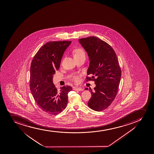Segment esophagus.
<instances>
[{"instance_id": "1", "label": "esophagus", "mask_w": 154, "mask_h": 154, "mask_svg": "<svg viewBox=\"0 0 154 154\" xmlns=\"http://www.w3.org/2000/svg\"><path fill=\"white\" fill-rule=\"evenodd\" d=\"M73 90H78V91H82L83 90V89L81 87H73Z\"/></svg>"}]
</instances>
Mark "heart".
Instances as JSON below:
<instances>
[{
    "mask_svg": "<svg viewBox=\"0 0 154 154\" xmlns=\"http://www.w3.org/2000/svg\"><path fill=\"white\" fill-rule=\"evenodd\" d=\"M84 54H85V52L81 48L76 49L74 50V52H73L74 57H79L80 55H84ZM73 80L75 82H78L80 81V77L79 76H74Z\"/></svg>",
    "mask_w": 154,
    "mask_h": 154,
    "instance_id": "1",
    "label": "heart"
}]
</instances>
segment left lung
Masks as SVG:
<instances>
[{
  "label": "left lung",
  "instance_id": "left-lung-1",
  "mask_svg": "<svg viewBox=\"0 0 154 154\" xmlns=\"http://www.w3.org/2000/svg\"><path fill=\"white\" fill-rule=\"evenodd\" d=\"M86 50L90 61L86 81H94L96 86L90 89L91 97L88 106L100 112L110 106L117 96L121 70L116 53L112 47L95 36L79 39ZM88 90V88H85Z\"/></svg>",
  "mask_w": 154,
  "mask_h": 154
}]
</instances>
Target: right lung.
<instances>
[{"instance_id": "right-lung-1", "label": "right lung", "mask_w": 154, "mask_h": 154, "mask_svg": "<svg viewBox=\"0 0 154 154\" xmlns=\"http://www.w3.org/2000/svg\"><path fill=\"white\" fill-rule=\"evenodd\" d=\"M71 41L49 42L39 49L30 67V88L35 102L42 111L57 115L65 109L68 94L72 89L64 86L58 91L53 83V75L60 67L64 52Z\"/></svg>"}]
</instances>
